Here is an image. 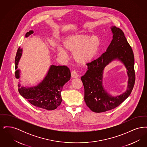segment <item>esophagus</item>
<instances>
[{"label": "esophagus", "instance_id": "1", "mask_svg": "<svg viewBox=\"0 0 147 147\" xmlns=\"http://www.w3.org/2000/svg\"><path fill=\"white\" fill-rule=\"evenodd\" d=\"M71 75L72 78H76L79 77V74L77 73V72L76 70L72 71L71 73Z\"/></svg>", "mask_w": 147, "mask_h": 147}]
</instances>
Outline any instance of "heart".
I'll use <instances>...</instances> for the list:
<instances>
[{
  "instance_id": "heart-1",
  "label": "heart",
  "mask_w": 147,
  "mask_h": 147,
  "mask_svg": "<svg viewBox=\"0 0 147 147\" xmlns=\"http://www.w3.org/2000/svg\"><path fill=\"white\" fill-rule=\"evenodd\" d=\"M63 47L57 49V55L61 57L67 56V52L73 53V58L77 63L86 64L91 62L98 53L101 46V39L96 36L73 34L63 40Z\"/></svg>"
}]
</instances>
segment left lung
<instances>
[{
	"instance_id": "8db88e82",
	"label": "left lung",
	"mask_w": 147,
	"mask_h": 147,
	"mask_svg": "<svg viewBox=\"0 0 147 147\" xmlns=\"http://www.w3.org/2000/svg\"><path fill=\"white\" fill-rule=\"evenodd\" d=\"M113 39L105 53L98 59L86 64L88 70L81 77L84 87V100L93 112L100 113L113 109L123 102L131 94L135 83L134 58L133 51L122 30L112 26ZM118 59L124 63L129 77L127 90L119 96L112 97L102 85L105 67L112 60Z\"/></svg>"
}]
</instances>
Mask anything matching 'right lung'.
<instances>
[{"label":"right lung","mask_w":147,"mask_h":147,"mask_svg":"<svg viewBox=\"0 0 147 147\" xmlns=\"http://www.w3.org/2000/svg\"><path fill=\"white\" fill-rule=\"evenodd\" d=\"M34 31L30 30L25 37H28ZM22 49L19 47L15 57V69L22 55ZM16 78H20V70L15 71ZM69 69L65 65H51L49 71L43 80L37 86L26 88L18 84V90L22 97L35 106L47 110H53L61 105L62 101L61 92L63 86L70 80Z\"/></svg>","instance_id":"right-lung-1"}]
</instances>
